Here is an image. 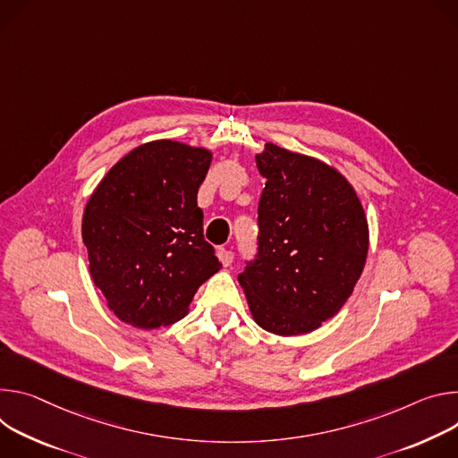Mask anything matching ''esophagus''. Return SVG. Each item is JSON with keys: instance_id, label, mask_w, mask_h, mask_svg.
I'll use <instances>...</instances> for the list:
<instances>
[{"instance_id": "obj_1", "label": "esophagus", "mask_w": 458, "mask_h": 458, "mask_svg": "<svg viewBox=\"0 0 458 458\" xmlns=\"http://www.w3.org/2000/svg\"><path fill=\"white\" fill-rule=\"evenodd\" d=\"M218 259L222 260V264L225 266V267H229L231 264H233V259H234V255H233V250H229V249H218Z\"/></svg>"}]
</instances>
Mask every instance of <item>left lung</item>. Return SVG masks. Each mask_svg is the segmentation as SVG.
Segmentation results:
<instances>
[{
    "label": "left lung",
    "mask_w": 458,
    "mask_h": 458,
    "mask_svg": "<svg viewBox=\"0 0 458 458\" xmlns=\"http://www.w3.org/2000/svg\"><path fill=\"white\" fill-rule=\"evenodd\" d=\"M257 167L259 259L238 275L252 320L278 336L333 318L357 285L369 227L357 191L326 162L266 143Z\"/></svg>",
    "instance_id": "obj_1"
}]
</instances>
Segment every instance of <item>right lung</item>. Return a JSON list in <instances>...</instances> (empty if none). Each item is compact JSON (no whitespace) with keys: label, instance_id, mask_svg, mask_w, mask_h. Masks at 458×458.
<instances>
[{"label":"right lung","instance_id":"right-lung-1","mask_svg":"<svg viewBox=\"0 0 458 458\" xmlns=\"http://www.w3.org/2000/svg\"><path fill=\"white\" fill-rule=\"evenodd\" d=\"M213 152L174 140L138 145L104 176L83 211L89 271L125 324L157 329L189 313L222 264L203 240L196 194Z\"/></svg>","mask_w":458,"mask_h":458}]
</instances>
